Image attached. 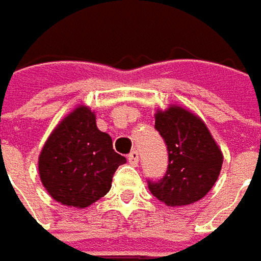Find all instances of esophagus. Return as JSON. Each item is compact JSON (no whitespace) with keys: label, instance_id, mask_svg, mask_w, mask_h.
I'll use <instances>...</instances> for the list:
<instances>
[{"label":"esophagus","instance_id":"34e87169","mask_svg":"<svg viewBox=\"0 0 261 261\" xmlns=\"http://www.w3.org/2000/svg\"><path fill=\"white\" fill-rule=\"evenodd\" d=\"M128 162H130L133 166H137V164H139V152L137 150H133V152L128 154Z\"/></svg>","mask_w":261,"mask_h":261}]
</instances>
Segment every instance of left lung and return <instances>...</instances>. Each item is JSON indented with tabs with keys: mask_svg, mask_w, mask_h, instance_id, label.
<instances>
[{
	"mask_svg": "<svg viewBox=\"0 0 261 261\" xmlns=\"http://www.w3.org/2000/svg\"><path fill=\"white\" fill-rule=\"evenodd\" d=\"M154 128L168 149V169L149 190L166 206L196 203L209 193L221 174L223 154L204 121L188 109L169 105L154 114Z\"/></svg>",
	"mask_w": 261,
	"mask_h": 261,
	"instance_id": "left-lung-1",
	"label": "left lung"
}]
</instances>
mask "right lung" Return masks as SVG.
Listing matches in <instances>:
<instances>
[{
	"label": "right lung",
	"mask_w": 261,
	"mask_h": 261,
	"mask_svg": "<svg viewBox=\"0 0 261 261\" xmlns=\"http://www.w3.org/2000/svg\"><path fill=\"white\" fill-rule=\"evenodd\" d=\"M127 159L112 149L111 136L96 125V114L79 105L52 130L38 159L43 187L55 201L85 209L103 197Z\"/></svg>",
	"instance_id": "right-lung-1"
}]
</instances>
